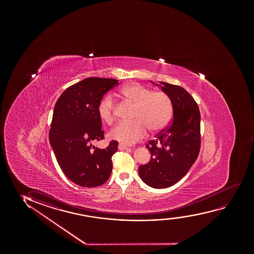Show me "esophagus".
I'll return each mask as SVG.
<instances>
[{
  "instance_id": "1",
  "label": "esophagus",
  "mask_w": 254,
  "mask_h": 254,
  "mask_svg": "<svg viewBox=\"0 0 254 254\" xmlns=\"http://www.w3.org/2000/svg\"><path fill=\"white\" fill-rule=\"evenodd\" d=\"M127 148H128V146H126V145H123V144H119L118 149L119 150H125Z\"/></svg>"
}]
</instances>
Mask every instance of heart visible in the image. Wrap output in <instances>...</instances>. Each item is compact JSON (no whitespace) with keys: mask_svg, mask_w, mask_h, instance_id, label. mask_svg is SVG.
I'll return each instance as SVG.
<instances>
[{"mask_svg":"<svg viewBox=\"0 0 254 254\" xmlns=\"http://www.w3.org/2000/svg\"><path fill=\"white\" fill-rule=\"evenodd\" d=\"M124 101L134 103L132 118L122 122L109 132V138L119 142L131 145L143 139L147 128L159 132L169 125L174 108L169 96L164 92L151 91L136 82L127 84L115 94ZM115 102L110 95L105 96L98 106V115L101 121L110 125L115 120Z\"/></svg>","mask_w":254,"mask_h":254,"instance_id":"obj_1","label":"heart"}]
</instances>
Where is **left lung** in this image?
I'll return each mask as SVG.
<instances>
[{
	"label": "left lung",
	"instance_id": "left-lung-1",
	"mask_svg": "<svg viewBox=\"0 0 254 254\" xmlns=\"http://www.w3.org/2000/svg\"><path fill=\"white\" fill-rule=\"evenodd\" d=\"M172 101L171 125L146 145L150 161L139 167V178L151 188H167L181 181L198 158L200 149V114L197 103L183 87L159 81Z\"/></svg>",
	"mask_w": 254,
	"mask_h": 254
}]
</instances>
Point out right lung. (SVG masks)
<instances>
[{
	"label": "right lung",
	"instance_id": "obj_1",
	"mask_svg": "<svg viewBox=\"0 0 254 254\" xmlns=\"http://www.w3.org/2000/svg\"><path fill=\"white\" fill-rule=\"evenodd\" d=\"M118 84L115 79L90 77L67 87L56 101L49 142L64 174L80 187H99L110 177L118 142L94 150L92 142L104 138L98 106Z\"/></svg>",
	"mask_w": 254,
	"mask_h": 254
}]
</instances>
